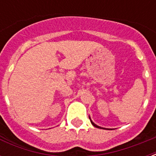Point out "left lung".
I'll list each match as a JSON object with an SVG mask.
<instances>
[{"label":"left lung","mask_w":156,"mask_h":156,"mask_svg":"<svg viewBox=\"0 0 156 156\" xmlns=\"http://www.w3.org/2000/svg\"><path fill=\"white\" fill-rule=\"evenodd\" d=\"M91 121V120H90ZM91 123H92V124H93V125H94V127H96V128H99V129H102L101 127H99V126H98V125H96V124H94V123H93V122H92L91 121Z\"/></svg>","instance_id":"1"}]
</instances>
